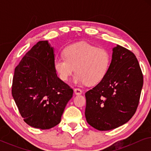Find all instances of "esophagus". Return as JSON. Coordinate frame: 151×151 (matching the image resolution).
Masks as SVG:
<instances>
[{"instance_id":"1","label":"esophagus","mask_w":151,"mask_h":151,"mask_svg":"<svg viewBox=\"0 0 151 151\" xmlns=\"http://www.w3.org/2000/svg\"><path fill=\"white\" fill-rule=\"evenodd\" d=\"M74 93H75L76 95H80V94H82V91L79 88H76L74 89Z\"/></svg>"}]
</instances>
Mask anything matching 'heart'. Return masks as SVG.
Wrapping results in <instances>:
<instances>
[{"label": "heart", "mask_w": 151, "mask_h": 151, "mask_svg": "<svg viewBox=\"0 0 151 151\" xmlns=\"http://www.w3.org/2000/svg\"><path fill=\"white\" fill-rule=\"evenodd\" d=\"M64 53L65 57L58 56L54 60L55 70L63 81H67L76 70V84H98L106 76L111 65L108 50L86 42L69 45Z\"/></svg>", "instance_id": "heart-1"}]
</instances>
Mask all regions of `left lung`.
<instances>
[{"instance_id": "left-lung-1", "label": "left lung", "mask_w": 151, "mask_h": 151, "mask_svg": "<svg viewBox=\"0 0 151 151\" xmlns=\"http://www.w3.org/2000/svg\"><path fill=\"white\" fill-rule=\"evenodd\" d=\"M143 86V75L135 54L117 45L109 71L85 93L86 122L99 131L124 124L135 114Z\"/></svg>"}]
</instances>
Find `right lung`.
Wrapping results in <instances>:
<instances>
[{"mask_svg": "<svg viewBox=\"0 0 151 151\" xmlns=\"http://www.w3.org/2000/svg\"><path fill=\"white\" fill-rule=\"evenodd\" d=\"M54 49L39 41L15 68L12 96L24 121L30 127L49 129L60 122L73 91L58 77Z\"/></svg>", "mask_w": 151, "mask_h": 151, "instance_id": "obj_1", "label": "right lung"}]
</instances>
